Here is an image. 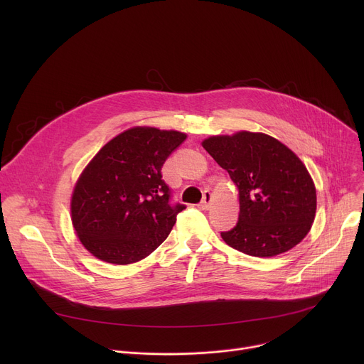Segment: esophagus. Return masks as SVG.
<instances>
[{"mask_svg":"<svg viewBox=\"0 0 364 364\" xmlns=\"http://www.w3.org/2000/svg\"><path fill=\"white\" fill-rule=\"evenodd\" d=\"M210 203H212V193H210L209 190H205V191L203 193V200H201V203L198 204L200 209L207 210V209H209V207H210Z\"/></svg>","mask_w":364,"mask_h":364,"instance_id":"34e87169","label":"esophagus"}]
</instances>
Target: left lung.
Here are the masks:
<instances>
[{
  "mask_svg": "<svg viewBox=\"0 0 364 364\" xmlns=\"http://www.w3.org/2000/svg\"><path fill=\"white\" fill-rule=\"evenodd\" d=\"M239 188V220L223 240L250 256L271 257L298 245L316 218V186L296 155L278 139L242 131L203 141Z\"/></svg>",
  "mask_w": 364,
  "mask_h": 364,
  "instance_id": "8db88e82",
  "label": "left lung"
}]
</instances>
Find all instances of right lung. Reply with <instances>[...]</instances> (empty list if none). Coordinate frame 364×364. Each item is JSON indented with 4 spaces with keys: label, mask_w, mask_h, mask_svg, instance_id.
<instances>
[{
    "label": "right lung",
    "mask_w": 364,
    "mask_h": 364,
    "mask_svg": "<svg viewBox=\"0 0 364 364\" xmlns=\"http://www.w3.org/2000/svg\"><path fill=\"white\" fill-rule=\"evenodd\" d=\"M186 139L177 131L131 128L95 155L76 183L72 222L82 245L100 261L128 265L141 261L170 235L184 204L161 168Z\"/></svg>",
    "instance_id": "obj_1"
}]
</instances>
